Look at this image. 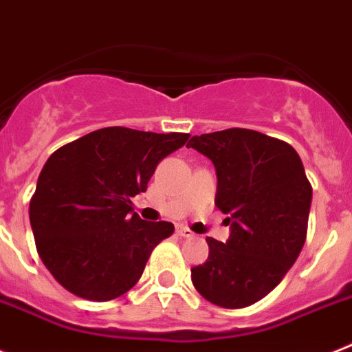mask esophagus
<instances>
[{
    "instance_id": "esophagus-1",
    "label": "esophagus",
    "mask_w": 352,
    "mask_h": 352,
    "mask_svg": "<svg viewBox=\"0 0 352 352\" xmlns=\"http://www.w3.org/2000/svg\"><path fill=\"white\" fill-rule=\"evenodd\" d=\"M177 234H179L180 237H186V239H191V237H195L193 232L186 227H177Z\"/></svg>"
}]
</instances>
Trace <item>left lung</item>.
Masks as SVG:
<instances>
[{
    "instance_id": "obj_1",
    "label": "left lung",
    "mask_w": 352,
    "mask_h": 352,
    "mask_svg": "<svg viewBox=\"0 0 352 352\" xmlns=\"http://www.w3.org/2000/svg\"><path fill=\"white\" fill-rule=\"evenodd\" d=\"M218 175L216 207L230 214L227 243L207 237L209 258L191 269L195 289L221 308L261 301L282 282L308 230L311 184L298 152L252 129L218 131L189 140Z\"/></svg>"
}]
</instances>
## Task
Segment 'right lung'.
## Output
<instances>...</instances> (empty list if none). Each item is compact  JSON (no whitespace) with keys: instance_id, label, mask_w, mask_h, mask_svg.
<instances>
[{"instance_id":"1","label":"right lung","mask_w":352,"mask_h":352,"mask_svg":"<svg viewBox=\"0 0 352 352\" xmlns=\"http://www.w3.org/2000/svg\"><path fill=\"white\" fill-rule=\"evenodd\" d=\"M189 140L186 133L104 127L60 146L30 200L36 252L63 289L88 301L125 294L142 278L168 221H143L131 198L146 191L155 166Z\"/></svg>"}]
</instances>
